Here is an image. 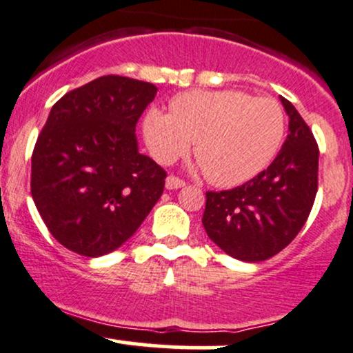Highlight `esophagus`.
<instances>
[{
    "instance_id": "34e87169",
    "label": "esophagus",
    "mask_w": 353,
    "mask_h": 353,
    "mask_svg": "<svg viewBox=\"0 0 353 353\" xmlns=\"http://www.w3.org/2000/svg\"><path fill=\"white\" fill-rule=\"evenodd\" d=\"M184 185H185V182L182 181V179H179V177H176V176H168V177H165V189L174 190V189L184 188Z\"/></svg>"
}]
</instances>
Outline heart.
<instances>
[{
    "label": "heart",
    "instance_id": "1",
    "mask_svg": "<svg viewBox=\"0 0 353 353\" xmlns=\"http://www.w3.org/2000/svg\"><path fill=\"white\" fill-rule=\"evenodd\" d=\"M143 132L161 164L174 163L194 143L205 177L232 188L272 163L285 134V114L270 98H250L241 91H188L171 101V114L151 109Z\"/></svg>",
    "mask_w": 353,
    "mask_h": 353
}]
</instances>
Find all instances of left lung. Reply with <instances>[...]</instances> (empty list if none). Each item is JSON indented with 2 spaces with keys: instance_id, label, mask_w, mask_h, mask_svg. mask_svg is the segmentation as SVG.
I'll return each instance as SVG.
<instances>
[{
  "instance_id": "left-lung-1",
  "label": "left lung",
  "mask_w": 353,
  "mask_h": 353,
  "mask_svg": "<svg viewBox=\"0 0 353 353\" xmlns=\"http://www.w3.org/2000/svg\"><path fill=\"white\" fill-rule=\"evenodd\" d=\"M289 136L274 163L245 184L205 192V232L230 257L261 262L274 257L301 232L317 194L319 148L290 101Z\"/></svg>"
}]
</instances>
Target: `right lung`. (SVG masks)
Listing matches in <instances>:
<instances>
[{
	"label": "right lung",
	"mask_w": 353,
	"mask_h": 353,
	"mask_svg": "<svg viewBox=\"0 0 353 353\" xmlns=\"http://www.w3.org/2000/svg\"><path fill=\"white\" fill-rule=\"evenodd\" d=\"M151 83L103 76L51 108L31 157V196L52 237L86 257L116 250L164 190L165 171L139 152L136 124Z\"/></svg>",
	"instance_id": "1"
}]
</instances>
